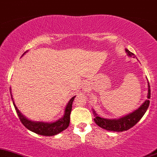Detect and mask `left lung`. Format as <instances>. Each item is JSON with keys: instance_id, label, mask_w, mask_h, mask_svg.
<instances>
[{"instance_id": "obj_1", "label": "left lung", "mask_w": 157, "mask_h": 157, "mask_svg": "<svg viewBox=\"0 0 157 157\" xmlns=\"http://www.w3.org/2000/svg\"><path fill=\"white\" fill-rule=\"evenodd\" d=\"M127 54L129 56H133L135 57V54L129 51L128 49H125ZM147 98L150 99L151 98V88H150L149 82H148V94H147ZM150 101L149 100H146L143 104L138 108L134 112L131 113L126 115L125 116L119 118V119H104V118L101 117V116H98L96 113L93 110L94 115L95 118L94 119L95 123L102 128L106 129L107 131H112V132H124V131H127L132 128L135 124H137L139 122L140 119L143 117L146 111L147 110V108L149 106Z\"/></svg>"}]
</instances>
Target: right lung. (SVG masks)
Returning a JSON list of instances; mask_svg holds the SVG:
<instances>
[{"mask_svg":"<svg viewBox=\"0 0 157 157\" xmlns=\"http://www.w3.org/2000/svg\"><path fill=\"white\" fill-rule=\"evenodd\" d=\"M26 52L22 54V56ZM75 98V96H74L69 100V103H67V106L65 108L64 114L63 117H61L60 119L55 121L54 122H44L32 121L27 119L26 117H25L21 113L20 111L18 109V108L17 107V106H16L15 103L13 101V99L12 94H11V98L13 100V103L14 107H15L16 111H17V113L18 115L19 119H20L21 122L23 124L24 126L26 128H28L29 130H30L31 132H33L40 135H44V136H53V135H56L67 128L69 125V121H70V113L71 111H72V102H73Z\"/></svg>","mask_w":157,"mask_h":157,"instance_id":"obj_1","label":"right lung"}]
</instances>
